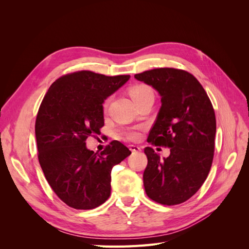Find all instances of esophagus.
I'll list each match as a JSON object with an SVG mask.
<instances>
[{"label": "esophagus", "instance_id": "obj_1", "mask_svg": "<svg viewBox=\"0 0 249 249\" xmlns=\"http://www.w3.org/2000/svg\"><path fill=\"white\" fill-rule=\"evenodd\" d=\"M130 149H131L132 153L141 152V147L138 146V145H134V144H131V145H130Z\"/></svg>", "mask_w": 249, "mask_h": 249}]
</instances>
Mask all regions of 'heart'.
<instances>
[{"mask_svg":"<svg viewBox=\"0 0 249 249\" xmlns=\"http://www.w3.org/2000/svg\"><path fill=\"white\" fill-rule=\"evenodd\" d=\"M130 94L135 103L145 99V97L149 95H154L153 90L145 85H136L132 87L130 90ZM126 136L130 139H136L138 137V134L136 132H129L126 134Z\"/></svg>","mask_w":249,"mask_h":249,"instance_id":"heart-1","label":"heart"}]
</instances>
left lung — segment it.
<instances>
[{
  "mask_svg": "<svg viewBox=\"0 0 249 249\" xmlns=\"http://www.w3.org/2000/svg\"><path fill=\"white\" fill-rule=\"evenodd\" d=\"M135 79L161 96L147 141L170 147L163 159L145 147V192L161 205H178L198 191L211 169L216 134L213 106L200 83L185 71L164 67L137 73Z\"/></svg>",
  "mask_w": 249,
  "mask_h": 249,
  "instance_id": "1",
  "label": "left lung"
}]
</instances>
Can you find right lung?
Returning a JSON list of instances; mask_svg holds the SVG:
<instances>
[{
	"label": "right lung",
	"mask_w": 249,
	"mask_h": 249,
	"mask_svg": "<svg viewBox=\"0 0 249 249\" xmlns=\"http://www.w3.org/2000/svg\"><path fill=\"white\" fill-rule=\"evenodd\" d=\"M130 77L73 72L56 80L43 97L35 124L39 164L52 189L73 209H94L106 201L113 166L131 155L119 141L101 154L85 142L101 134L105 100Z\"/></svg>",
	"instance_id": "right-lung-1"
}]
</instances>
